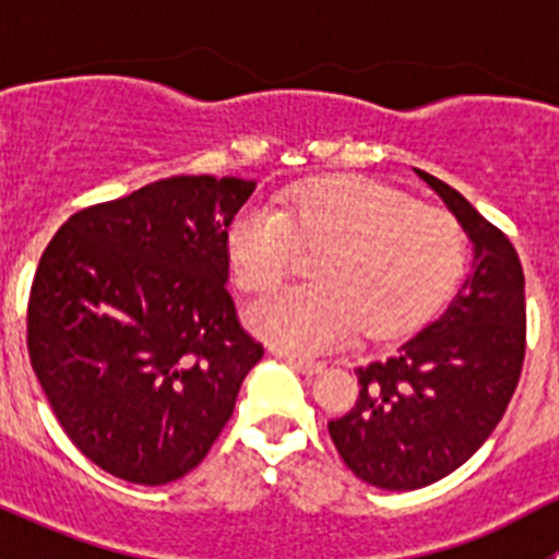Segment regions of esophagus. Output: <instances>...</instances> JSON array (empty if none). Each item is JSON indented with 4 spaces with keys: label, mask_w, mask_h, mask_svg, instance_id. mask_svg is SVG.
Segmentation results:
<instances>
[{
    "label": "esophagus",
    "mask_w": 559,
    "mask_h": 559,
    "mask_svg": "<svg viewBox=\"0 0 559 559\" xmlns=\"http://www.w3.org/2000/svg\"><path fill=\"white\" fill-rule=\"evenodd\" d=\"M278 359H284L286 365H292L295 370H300V373L306 376H313V373H321L324 370V362H316V359H306V357H295V354H286V352H278L275 354Z\"/></svg>",
    "instance_id": "esophagus-1"
}]
</instances>
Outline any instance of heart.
<instances>
[{
	"label": "heart",
	"instance_id": "1",
	"mask_svg": "<svg viewBox=\"0 0 559 559\" xmlns=\"http://www.w3.org/2000/svg\"><path fill=\"white\" fill-rule=\"evenodd\" d=\"M297 246L321 248L313 284L281 286L253 300L246 324L289 352H321L359 330L389 337L443 306L465 267V235L449 213L414 205L365 178H337L246 207L227 233L233 281L246 292L278 284Z\"/></svg>",
	"mask_w": 559,
	"mask_h": 559
}]
</instances>
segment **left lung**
<instances>
[{
    "instance_id": "obj_1",
    "label": "left lung",
    "mask_w": 559,
    "mask_h": 559,
    "mask_svg": "<svg viewBox=\"0 0 559 559\" xmlns=\"http://www.w3.org/2000/svg\"><path fill=\"white\" fill-rule=\"evenodd\" d=\"M414 173L471 240V270L436 321L354 370L357 405L326 425L354 476L392 492L441 481L471 460L503 419L524 362V273L514 246L460 191Z\"/></svg>"
}]
</instances>
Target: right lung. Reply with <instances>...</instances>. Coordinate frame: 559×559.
Instances as JSON below:
<instances>
[{
  "label": "right lung",
  "mask_w": 559,
  "mask_h": 559,
  "mask_svg": "<svg viewBox=\"0 0 559 559\" xmlns=\"http://www.w3.org/2000/svg\"><path fill=\"white\" fill-rule=\"evenodd\" d=\"M257 180L175 175L61 224L37 264L29 359L70 441L116 478L194 471L262 359L227 292Z\"/></svg>",
  "instance_id": "right-lung-1"
}]
</instances>
